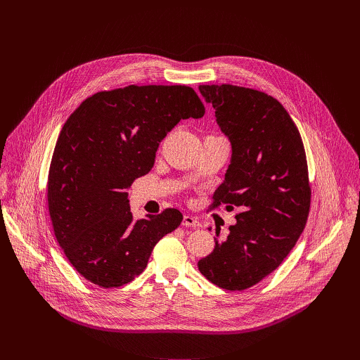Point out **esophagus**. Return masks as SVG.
<instances>
[{
	"instance_id": "34e87169",
	"label": "esophagus",
	"mask_w": 360,
	"mask_h": 360,
	"mask_svg": "<svg viewBox=\"0 0 360 360\" xmlns=\"http://www.w3.org/2000/svg\"><path fill=\"white\" fill-rule=\"evenodd\" d=\"M182 225L184 226H191V228H200V224L196 218L191 217V215H185L182 219Z\"/></svg>"
}]
</instances>
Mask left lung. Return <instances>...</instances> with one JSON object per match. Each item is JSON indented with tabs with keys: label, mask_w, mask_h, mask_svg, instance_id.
<instances>
[{
	"label": "left lung",
	"mask_w": 360,
	"mask_h": 360,
	"mask_svg": "<svg viewBox=\"0 0 360 360\" xmlns=\"http://www.w3.org/2000/svg\"><path fill=\"white\" fill-rule=\"evenodd\" d=\"M199 91L232 143L231 165L211 208L226 205L240 212L228 238L215 240L198 268L222 289L243 290L272 274L304 229L312 193L304 146L274 96L229 84L199 85Z\"/></svg>",
	"instance_id": "1"
}]
</instances>
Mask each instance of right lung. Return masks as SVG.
<instances>
[{
  "label": "right lung",
  "instance_id": "add662e5",
  "mask_svg": "<svg viewBox=\"0 0 360 360\" xmlns=\"http://www.w3.org/2000/svg\"><path fill=\"white\" fill-rule=\"evenodd\" d=\"M205 107L186 85H128L101 91L64 124L51 160L46 199L54 235L86 281L120 288L141 275L182 214L168 208L135 219L127 189L155 162L160 142Z\"/></svg>",
  "mask_w": 360,
  "mask_h": 360
}]
</instances>
